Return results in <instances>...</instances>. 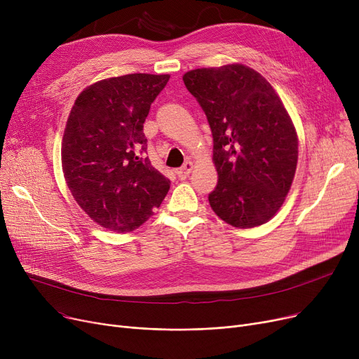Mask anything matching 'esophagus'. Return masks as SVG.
<instances>
[{"label": "esophagus", "mask_w": 359, "mask_h": 359, "mask_svg": "<svg viewBox=\"0 0 359 359\" xmlns=\"http://www.w3.org/2000/svg\"><path fill=\"white\" fill-rule=\"evenodd\" d=\"M192 170H194V163H192V161H186V163L183 164V167H180V168L176 170V175H177L180 179H186L187 176L191 175Z\"/></svg>", "instance_id": "obj_1"}]
</instances>
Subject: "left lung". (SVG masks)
<instances>
[{
	"instance_id": "obj_1",
	"label": "left lung",
	"mask_w": 359,
	"mask_h": 359,
	"mask_svg": "<svg viewBox=\"0 0 359 359\" xmlns=\"http://www.w3.org/2000/svg\"><path fill=\"white\" fill-rule=\"evenodd\" d=\"M211 126L218 183L208 201L236 229L268 222L295 176L298 137L268 80L250 67L227 64L183 75Z\"/></svg>"
}]
</instances>
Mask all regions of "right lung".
I'll list each match as a JSON object with an SVG mask.
<instances>
[{
    "instance_id": "add662e5",
    "label": "right lung",
    "mask_w": 359,
    "mask_h": 359,
    "mask_svg": "<svg viewBox=\"0 0 359 359\" xmlns=\"http://www.w3.org/2000/svg\"><path fill=\"white\" fill-rule=\"evenodd\" d=\"M168 79V74L104 79L74 102L62 137V172L80 208L103 229L134 231L170 189V180L144 157L142 130Z\"/></svg>"
}]
</instances>
